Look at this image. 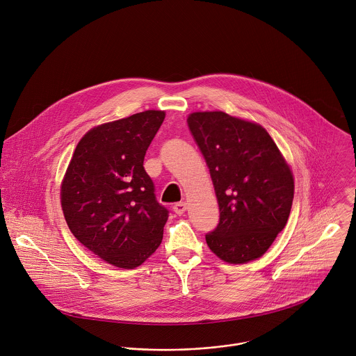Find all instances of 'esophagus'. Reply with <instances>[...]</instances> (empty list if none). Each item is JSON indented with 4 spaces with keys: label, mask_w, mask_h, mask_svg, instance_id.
Listing matches in <instances>:
<instances>
[{
    "label": "esophagus",
    "mask_w": 356,
    "mask_h": 356,
    "mask_svg": "<svg viewBox=\"0 0 356 356\" xmlns=\"http://www.w3.org/2000/svg\"><path fill=\"white\" fill-rule=\"evenodd\" d=\"M186 209H187V204H186L184 202H179V203H176V204L173 206V211H175L176 214H179V216H181V214L186 211Z\"/></svg>",
    "instance_id": "34e87169"
}]
</instances>
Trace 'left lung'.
Segmentation results:
<instances>
[{"label":"left lung","instance_id":"8db88e82","mask_svg":"<svg viewBox=\"0 0 356 356\" xmlns=\"http://www.w3.org/2000/svg\"><path fill=\"white\" fill-rule=\"evenodd\" d=\"M190 131L209 166L220 207L209 248L228 264L262 257L286 225L293 176L259 124L224 112H195Z\"/></svg>","mask_w":356,"mask_h":356}]
</instances>
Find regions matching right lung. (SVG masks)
I'll return each mask as SVG.
<instances>
[{
  "label": "right lung",
  "instance_id": "obj_1",
  "mask_svg": "<svg viewBox=\"0 0 356 356\" xmlns=\"http://www.w3.org/2000/svg\"><path fill=\"white\" fill-rule=\"evenodd\" d=\"M163 119L162 111H146L90 129L61 184L74 236L118 268H138L162 241L169 211L157 202L143 161Z\"/></svg>",
  "mask_w": 356,
  "mask_h": 356
}]
</instances>
